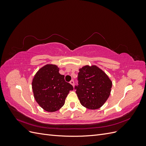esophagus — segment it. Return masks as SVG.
Here are the masks:
<instances>
[{
	"label": "esophagus",
	"mask_w": 146,
	"mask_h": 146,
	"mask_svg": "<svg viewBox=\"0 0 146 146\" xmlns=\"http://www.w3.org/2000/svg\"><path fill=\"white\" fill-rule=\"evenodd\" d=\"M70 84H71V85H72L73 86V87L74 86V81L73 80H72L71 81H70Z\"/></svg>",
	"instance_id": "34e87169"
}]
</instances>
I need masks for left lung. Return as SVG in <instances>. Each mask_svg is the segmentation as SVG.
<instances>
[{"label":"left lung","mask_w":146,"mask_h":146,"mask_svg":"<svg viewBox=\"0 0 146 146\" xmlns=\"http://www.w3.org/2000/svg\"><path fill=\"white\" fill-rule=\"evenodd\" d=\"M76 94L84 107L90 110L100 108L111 92L112 82L102 70L95 65L85 66L79 69Z\"/></svg>","instance_id":"1"}]
</instances>
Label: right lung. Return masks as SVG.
Instances as JSON below:
<instances>
[{"label": "right lung", "mask_w": 146, "mask_h": 146, "mask_svg": "<svg viewBox=\"0 0 146 146\" xmlns=\"http://www.w3.org/2000/svg\"><path fill=\"white\" fill-rule=\"evenodd\" d=\"M55 64H48L39 69L32 80L34 98L40 107L48 112L60 110L73 86L64 80Z\"/></svg>", "instance_id": "right-lung-1"}]
</instances>
